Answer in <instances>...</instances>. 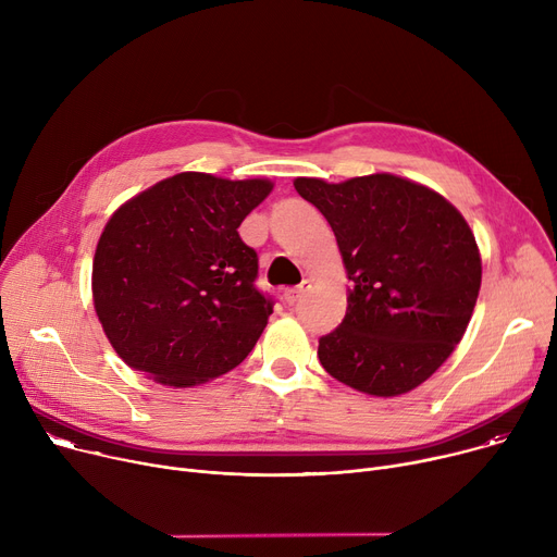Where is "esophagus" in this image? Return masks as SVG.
<instances>
[{"mask_svg":"<svg viewBox=\"0 0 557 557\" xmlns=\"http://www.w3.org/2000/svg\"><path fill=\"white\" fill-rule=\"evenodd\" d=\"M308 289H310V281H304V283H298L296 287L287 289V292L283 294L285 304H287V306H294V304H298V301H301V298L306 296V292H308Z\"/></svg>","mask_w":557,"mask_h":557,"instance_id":"esophagus-1","label":"esophagus"}]
</instances>
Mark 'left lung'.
Segmentation results:
<instances>
[{
	"instance_id": "1",
	"label": "left lung",
	"mask_w": 557,
	"mask_h": 557,
	"mask_svg": "<svg viewBox=\"0 0 557 557\" xmlns=\"http://www.w3.org/2000/svg\"><path fill=\"white\" fill-rule=\"evenodd\" d=\"M330 223L352 289L319 361L374 397L410 393L461 341L482 285V259L461 213L419 183L372 174L330 185L296 178Z\"/></svg>"
}]
</instances>
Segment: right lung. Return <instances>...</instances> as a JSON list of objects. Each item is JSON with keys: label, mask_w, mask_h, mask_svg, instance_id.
Instances as JSON below:
<instances>
[{"label": "right lung", "mask_w": 557, "mask_h": 557, "mask_svg": "<svg viewBox=\"0 0 557 557\" xmlns=\"http://www.w3.org/2000/svg\"><path fill=\"white\" fill-rule=\"evenodd\" d=\"M263 178L183 171L126 200L94 259V306L117 357L162 386L236 368L272 314L259 256L238 236L272 191Z\"/></svg>", "instance_id": "right-lung-1"}]
</instances>
